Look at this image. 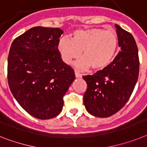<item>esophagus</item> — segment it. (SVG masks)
Returning a JSON list of instances; mask_svg holds the SVG:
<instances>
[{
    "label": "esophagus",
    "instance_id": "obj_1",
    "mask_svg": "<svg viewBox=\"0 0 147 147\" xmlns=\"http://www.w3.org/2000/svg\"><path fill=\"white\" fill-rule=\"evenodd\" d=\"M74 73H75V76H76V78H81V77H82V75L80 73L78 72V71H75Z\"/></svg>",
    "mask_w": 147,
    "mask_h": 147
}]
</instances>
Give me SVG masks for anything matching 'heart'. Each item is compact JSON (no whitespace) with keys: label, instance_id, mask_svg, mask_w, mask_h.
<instances>
[{"label":"heart","instance_id":"obj_1","mask_svg":"<svg viewBox=\"0 0 147 147\" xmlns=\"http://www.w3.org/2000/svg\"><path fill=\"white\" fill-rule=\"evenodd\" d=\"M117 47L118 37L116 33L99 28L76 30L71 40L64 37L60 39L58 44L64 62L70 64L82 52V59L75 65L83 70L91 67L94 71H102L112 62Z\"/></svg>","mask_w":147,"mask_h":147}]
</instances>
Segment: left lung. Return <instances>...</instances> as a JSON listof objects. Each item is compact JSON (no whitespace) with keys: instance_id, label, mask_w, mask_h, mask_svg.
Masks as SVG:
<instances>
[{"instance_id":"8db88e82","label":"left lung","mask_w":147,"mask_h":147,"mask_svg":"<svg viewBox=\"0 0 147 147\" xmlns=\"http://www.w3.org/2000/svg\"><path fill=\"white\" fill-rule=\"evenodd\" d=\"M120 51L106 68L83 76L87 89L83 96L91 115L104 118L117 113L131 95L139 75L136 42L130 33L116 25Z\"/></svg>"}]
</instances>
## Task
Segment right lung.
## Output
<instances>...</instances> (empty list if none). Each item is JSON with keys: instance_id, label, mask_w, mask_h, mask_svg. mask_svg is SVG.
Returning <instances> with one entry per match:
<instances>
[{"instance_id": "right-lung-1", "label": "right lung", "mask_w": 147, "mask_h": 147, "mask_svg": "<svg viewBox=\"0 0 147 147\" xmlns=\"http://www.w3.org/2000/svg\"><path fill=\"white\" fill-rule=\"evenodd\" d=\"M59 28L37 26L13 40L8 56V83L17 102L39 119L55 117L63 97L75 80L74 71L61 58Z\"/></svg>"}]
</instances>
